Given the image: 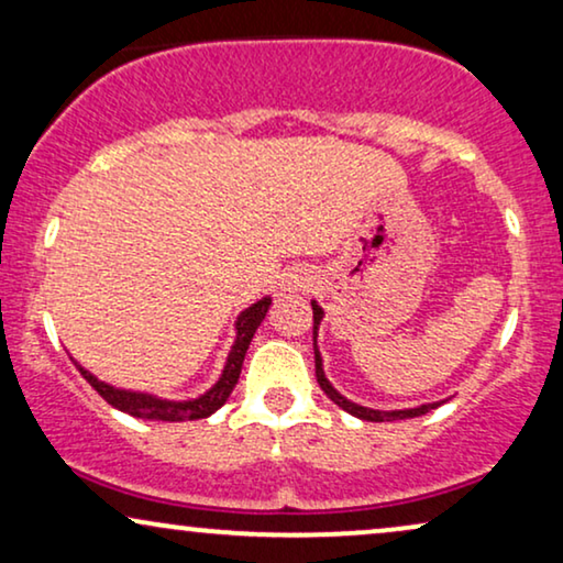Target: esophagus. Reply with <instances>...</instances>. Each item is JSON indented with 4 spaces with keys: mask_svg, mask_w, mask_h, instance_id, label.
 Instances as JSON below:
<instances>
[{
    "mask_svg": "<svg viewBox=\"0 0 563 563\" xmlns=\"http://www.w3.org/2000/svg\"><path fill=\"white\" fill-rule=\"evenodd\" d=\"M310 284H312V276L302 272V268H295V272H289L282 279V291H302V289H310Z\"/></svg>",
    "mask_w": 563,
    "mask_h": 563,
    "instance_id": "obj_1",
    "label": "esophagus"
}]
</instances>
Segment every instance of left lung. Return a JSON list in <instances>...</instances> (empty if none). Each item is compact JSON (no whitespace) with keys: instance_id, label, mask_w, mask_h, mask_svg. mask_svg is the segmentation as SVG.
Segmentation results:
<instances>
[{"instance_id":"left-lung-1","label":"left lung","mask_w":563,"mask_h":563,"mask_svg":"<svg viewBox=\"0 0 563 563\" xmlns=\"http://www.w3.org/2000/svg\"><path fill=\"white\" fill-rule=\"evenodd\" d=\"M312 338H314V376H318V384L320 389L325 391V395L333 399V402L341 407V410L351 412L353 418H361V420H368V422H391V420H407V418H420V415H426L430 410H435L441 402H428V405H420V407H410V410H372V407H361L356 402H351V399H345L341 391H338L333 384L325 379V372H322V358H320V351H318V328H320V320H322V307L314 302L312 299Z\"/></svg>"}]
</instances>
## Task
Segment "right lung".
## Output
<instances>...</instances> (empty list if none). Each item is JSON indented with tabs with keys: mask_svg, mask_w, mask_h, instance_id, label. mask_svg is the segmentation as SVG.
Returning a JSON list of instances; mask_svg holds the SVG:
<instances>
[{
	"mask_svg": "<svg viewBox=\"0 0 563 563\" xmlns=\"http://www.w3.org/2000/svg\"><path fill=\"white\" fill-rule=\"evenodd\" d=\"M268 305H272V297L258 299L256 305H251L249 310H243L235 320V343L228 353L225 368H222V376L214 384L212 389H207L202 397L197 399H184V402H174V399H161L156 395H145V391H130V389H118L112 384L99 382L95 374H89L79 361H74L76 368H79L84 379H87L91 387H95L99 395L104 397V402H110L118 410L133 415V418L143 420H164V422H184V420H202L210 418L214 410H220L222 405L228 402L230 391L238 384V376H241V366L245 358V351H249L251 338L256 333L261 322H264Z\"/></svg>",
	"mask_w": 563,
	"mask_h": 563,
	"instance_id": "right-lung-1",
	"label": "right lung"
}]
</instances>
